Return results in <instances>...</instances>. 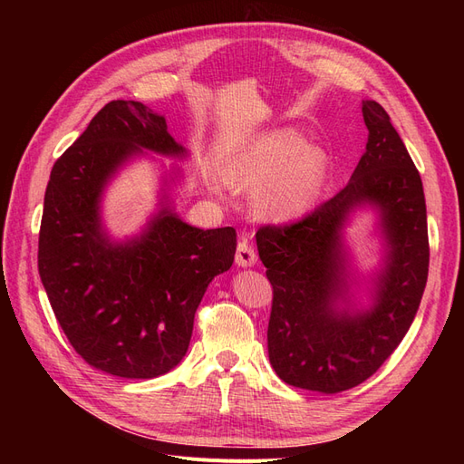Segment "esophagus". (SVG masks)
Here are the masks:
<instances>
[{
  "label": "esophagus",
  "mask_w": 464,
  "mask_h": 464,
  "mask_svg": "<svg viewBox=\"0 0 464 464\" xmlns=\"http://www.w3.org/2000/svg\"><path fill=\"white\" fill-rule=\"evenodd\" d=\"M236 263L240 266H254L257 263L256 249L249 244V234H240V242L236 247Z\"/></svg>",
  "instance_id": "esophagus-1"
}]
</instances>
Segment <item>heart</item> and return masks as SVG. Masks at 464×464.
I'll use <instances>...</instances> for the list:
<instances>
[{"label": "heart", "mask_w": 464, "mask_h": 464, "mask_svg": "<svg viewBox=\"0 0 464 464\" xmlns=\"http://www.w3.org/2000/svg\"><path fill=\"white\" fill-rule=\"evenodd\" d=\"M327 154L305 147L294 130H276L251 139L224 166V178L237 189H254L256 210L269 220L304 215L325 186Z\"/></svg>", "instance_id": "b5f03b06"}]
</instances>
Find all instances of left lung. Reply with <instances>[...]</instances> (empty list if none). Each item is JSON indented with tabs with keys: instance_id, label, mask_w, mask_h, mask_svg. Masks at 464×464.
Listing matches in <instances>:
<instances>
[{
	"instance_id": "1",
	"label": "left lung",
	"mask_w": 464,
	"mask_h": 464,
	"mask_svg": "<svg viewBox=\"0 0 464 464\" xmlns=\"http://www.w3.org/2000/svg\"><path fill=\"white\" fill-rule=\"evenodd\" d=\"M366 152L348 184L310 215L259 228L273 286L266 344L285 383L334 395L373 375L411 329L426 288L430 244L422 179L382 104H362ZM375 204L388 242L370 311L347 300L340 230L350 209Z\"/></svg>"
}]
</instances>
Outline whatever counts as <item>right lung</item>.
Segmentation results:
<instances>
[{"mask_svg":"<svg viewBox=\"0 0 464 464\" xmlns=\"http://www.w3.org/2000/svg\"><path fill=\"white\" fill-rule=\"evenodd\" d=\"M143 149L186 157L164 116L135 101L108 102L55 160L38 236V273L67 341L89 366L125 379L178 366L208 283L236 254L234 228L189 227L168 201L141 236L110 242L102 191Z\"/></svg>","mask_w":464,"mask_h":464,"instance_id":"obj_1","label":"right lung"}]
</instances>
